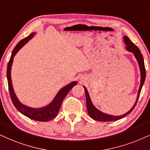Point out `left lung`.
I'll return each mask as SVG.
<instances>
[{"label": "left lung", "instance_id": "1", "mask_svg": "<svg viewBox=\"0 0 150 150\" xmlns=\"http://www.w3.org/2000/svg\"><path fill=\"white\" fill-rule=\"evenodd\" d=\"M123 39H124V42L125 43V45H126V49L127 50V51L132 52V53H134L135 57L137 59L138 63H139V67H140L141 75V85H140V87H139V93H138L137 101H136L134 105V106L130 110L127 112V113L124 114V115H121V116H117V117L109 115H107V114L101 112V111H99V110H97L95 106H94V105H93V103H92V102H91L89 94H88V93L86 88L83 86L84 87V90H85L86 97V107H87L88 113L90 117H91L92 119H95V120H96V121H104V122H106V121H115L119 120V119L125 117V116H127L128 114L130 113L133 110L134 108L136 106V105H137L138 100H139L141 89H142L143 85V83H144V81L145 79V76H146V72H145V64H144V59H143V57L142 54L141 53L140 50H139V48H138L137 46H136L130 40V39H129L128 37L124 36V38Z\"/></svg>", "mask_w": 150, "mask_h": 150}]
</instances>
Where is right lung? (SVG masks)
<instances>
[{"label":"right lung","mask_w":150,"mask_h":150,"mask_svg":"<svg viewBox=\"0 0 150 150\" xmlns=\"http://www.w3.org/2000/svg\"><path fill=\"white\" fill-rule=\"evenodd\" d=\"M35 33H32L30 34L29 36L26 37L25 38L21 40L17 44L16 46L13 49L12 53H11V57H10L9 62L7 64V77L8 81V87H9V91L10 97H11V101H12L13 104L14 105L18 110L20 112L23 114L26 117H29V119H33L35 121H42V122H46V121H49L51 119H54L55 117L58 114L59 109L62 105V103L63 102L64 99L65 98L66 96L69 93L72 88L74 86L76 85L77 82V81H73L69 84L63 88H62L59 93H57L56 97L53 99V101L50 103L47 106L41 108H31L25 106L22 104V103L18 101L17 99L16 96L14 91H13L12 83H11V68L12 65L13 57L16 54L17 52L21 49L22 47H23L28 41L31 38H33V35Z\"/></svg>","instance_id":"add662e5"}]
</instances>
